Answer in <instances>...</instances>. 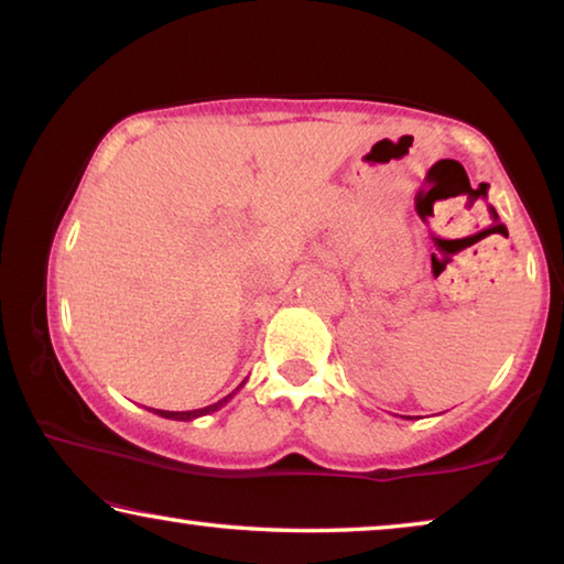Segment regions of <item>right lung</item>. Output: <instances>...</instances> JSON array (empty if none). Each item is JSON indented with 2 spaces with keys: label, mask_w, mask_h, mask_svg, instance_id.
I'll return each instance as SVG.
<instances>
[{
  "label": "right lung",
  "mask_w": 564,
  "mask_h": 564,
  "mask_svg": "<svg viewBox=\"0 0 564 564\" xmlns=\"http://www.w3.org/2000/svg\"><path fill=\"white\" fill-rule=\"evenodd\" d=\"M243 386V383H241ZM238 386V388H241ZM236 388V390H238ZM236 390L234 393H228L226 398H221L218 400V403H214V405H206V408H198V410H156V408H151V413H156V415H161V417H169V420H194V417H202V415H208V413H214V410H218V408H224L228 400H231L234 395H236Z\"/></svg>",
  "instance_id": "1"
}]
</instances>
